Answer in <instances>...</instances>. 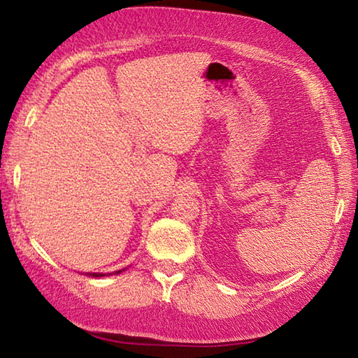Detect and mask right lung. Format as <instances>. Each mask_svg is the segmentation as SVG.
<instances>
[{"instance_id": "obj_1", "label": "right lung", "mask_w": 358, "mask_h": 358, "mask_svg": "<svg viewBox=\"0 0 358 358\" xmlns=\"http://www.w3.org/2000/svg\"><path fill=\"white\" fill-rule=\"evenodd\" d=\"M117 273H118V271H117ZM92 276H104V275H102V273H92Z\"/></svg>"}]
</instances>
